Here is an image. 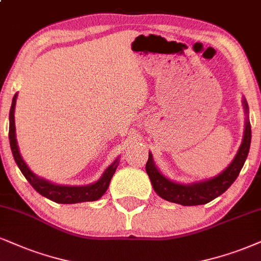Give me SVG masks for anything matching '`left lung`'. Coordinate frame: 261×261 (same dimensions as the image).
<instances>
[{"instance_id": "8db88e82", "label": "left lung", "mask_w": 261, "mask_h": 261, "mask_svg": "<svg viewBox=\"0 0 261 261\" xmlns=\"http://www.w3.org/2000/svg\"><path fill=\"white\" fill-rule=\"evenodd\" d=\"M242 104L246 114V123H244L243 139L236 156L232 162L225 168L223 172L213 178L199 180V181L190 182V184H181V182L173 181L168 176L163 175L153 162L152 153L149 152V160L146 163V173L151 180V184L155 192L161 198L166 201L173 202L181 205H198L205 204L213 201L218 196L223 195L227 189L232 185L237 179L241 169L246 162L248 156L250 140H252V129L249 122V108L248 102L243 96Z\"/></svg>"}]
</instances>
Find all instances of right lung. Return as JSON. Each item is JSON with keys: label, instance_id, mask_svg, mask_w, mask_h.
Masks as SVG:
<instances>
[{"label": "right lung", "instance_id": "obj_1", "mask_svg": "<svg viewBox=\"0 0 261 261\" xmlns=\"http://www.w3.org/2000/svg\"><path fill=\"white\" fill-rule=\"evenodd\" d=\"M18 93H15L13 96L11 111H9V144H11V150L14 157L15 163H17L19 169L21 170L22 175L27 178L38 194L43 196L50 201L57 202V203L63 204H72V203H81V202H92L96 201L105 194L109 188L111 178L114 176L116 169H117L120 159H116L110 166L108 167L102 173V175L96 181L88 185L82 186H70V185H59L54 184L49 180L41 178L35 174L32 170L29 168L25 161L22 160L20 151L18 147L17 134H15V122H14V110L15 104H17Z\"/></svg>", "mask_w": 261, "mask_h": 261}]
</instances>
